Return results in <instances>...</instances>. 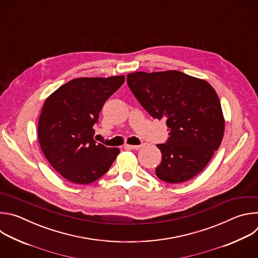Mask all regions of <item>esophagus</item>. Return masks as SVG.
I'll list each match as a JSON object with an SVG mask.
<instances>
[{
  "mask_svg": "<svg viewBox=\"0 0 258 258\" xmlns=\"http://www.w3.org/2000/svg\"><path fill=\"white\" fill-rule=\"evenodd\" d=\"M124 147L126 149H131V150H139L141 148L140 145H125Z\"/></svg>",
  "mask_w": 258,
  "mask_h": 258,
  "instance_id": "1",
  "label": "esophagus"
}]
</instances>
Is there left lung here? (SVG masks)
I'll return each instance as SVG.
<instances>
[{
	"label": "left lung",
	"mask_w": 258,
	"mask_h": 258,
	"mask_svg": "<svg viewBox=\"0 0 258 258\" xmlns=\"http://www.w3.org/2000/svg\"><path fill=\"white\" fill-rule=\"evenodd\" d=\"M127 85L152 117L165 118L169 138L158 144L156 175L178 183L201 172L223 141L225 118L218 96L205 80L177 70L127 75Z\"/></svg>",
	"instance_id": "1"
}]
</instances>
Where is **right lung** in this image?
<instances>
[{"label":"right lung","instance_id":"1","mask_svg":"<svg viewBox=\"0 0 258 258\" xmlns=\"http://www.w3.org/2000/svg\"><path fill=\"white\" fill-rule=\"evenodd\" d=\"M124 80V76L75 79L45 100L38 125L40 146L52 167L67 180L91 183L119 154L118 148L96 143L94 124L106 100Z\"/></svg>","mask_w":258,"mask_h":258}]
</instances>
